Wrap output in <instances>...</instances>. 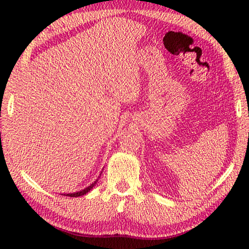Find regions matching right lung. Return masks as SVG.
<instances>
[{
    "mask_svg": "<svg viewBox=\"0 0 249 249\" xmlns=\"http://www.w3.org/2000/svg\"><path fill=\"white\" fill-rule=\"evenodd\" d=\"M96 181H98V179H96L93 183H92L91 185H89V187L88 188H86L84 189V190H81V191H79V192H75V193H68V195H62V196H71V197H75V196H84V195H87L88 192H89L92 188L94 187L95 185V183H96Z\"/></svg>",
    "mask_w": 249,
    "mask_h": 249,
    "instance_id": "obj_1",
    "label": "right lung"
}]
</instances>
